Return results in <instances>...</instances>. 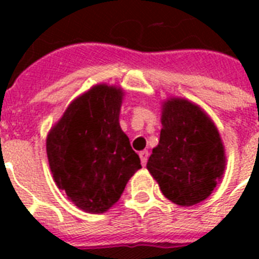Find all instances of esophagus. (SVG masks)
Masks as SVG:
<instances>
[{
    "mask_svg": "<svg viewBox=\"0 0 259 259\" xmlns=\"http://www.w3.org/2000/svg\"><path fill=\"white\" fill-rule=\"evenodd\" d=\"M148 157H149V153H148V150H142L141 153H140V158H141L142 166L146 165V162H148Z\"/></svg>",
    "mask_w": 259,
    "mask_h": 259,
    "instance_id": "1",
    "label": "esophagus"
}]
</instances>
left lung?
<instances>
[{"label":"left lung","instance_id":"obj_1","mask_svg":"<svg viewBox=\"0 0 259 259\" xmlns=\"http://www.w3.org/2000/svg\"><path fill=\"white\" fill-rule=\"evenodd\" d=\"M161 125L146 168L172 203L197 204L212 193L225 172L219 132L199 106L181 98L164 102Z\"/></svg>","mask_w":259,"mask_h":259}]
</instances>
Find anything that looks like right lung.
Listing matches in <instances>:
<instances>
[{"label":"right lung","instance_id":"add662e5","mask_svg":"<svg viewBox=\"0 0 259 259\" xmlns=\"http://www.w3.org/2000/svg\"><path fill=\"white\" fill-rule=\"evenodd\" d=\"M122 97L121 89L94 86L71 102L47 137L55 183L86 212H106L141 168L119 126Z\"/></svg>","mask_w":259,"mask_h":259}]
</instances>
